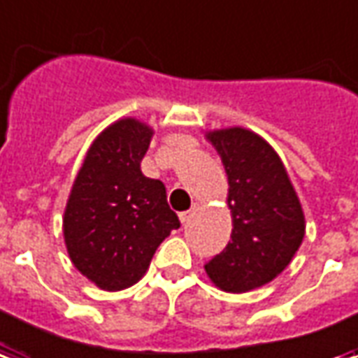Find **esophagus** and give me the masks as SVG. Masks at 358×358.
<instances>
[{"label":"esophagus","instance_id":"obj_1","mask_svg":"<svg viewBox=\"0 0 358 358\" xmlns=\"http://www.w3.org/2000/svg\"><path fill=\"white\" fill-rule=\"evenodd\" d=\"M199 210H201V204H199V203H193V206H191V208L187 210V212H182V214H180V222H182V223L191 222V217H193V215L197 214Z\"/></svg>","mask_w":358,"mask_h":358}]
</instances>
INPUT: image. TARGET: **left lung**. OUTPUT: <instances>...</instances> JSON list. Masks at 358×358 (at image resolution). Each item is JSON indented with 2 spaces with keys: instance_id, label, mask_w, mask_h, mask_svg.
<instances>
[{
  "instance_id": "obj_1",
  "label": "left lung",
  "mask_w": 358,
  "mask_h": 358,
  "mask_svg": "<svg viewBox=\"0 0 358 358\" xmlns=\"http://www.w3.org/2000/svg\"><path fill=\"white\" fill-rule=\"evenodd\" d=\"M222 157L233 215L231 242L204 270L227 293H248L272 282L304 238V212L280 155L244 127L206 135Z\"/></svg>"
}]
</instances>
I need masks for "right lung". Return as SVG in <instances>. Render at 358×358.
<instances>
[{
    "instance_id": "1",
    "label": "right lung",
    "mask_w": 358,
    "mask_h": 358,
    "mask_svg": "<svg viewBox=\"0 0 358 358\" xmlns=\"http://www.w3.org/2000/svg\"><path fill=\"white\" fill-rule=\"evenodd\" d=\"M152 135L135 118L108 125L90 146L65 206L71 261L105 291L138 282L161 242L180 227L163 182L141 171Z\"/></svg>"
}]
</instances>
